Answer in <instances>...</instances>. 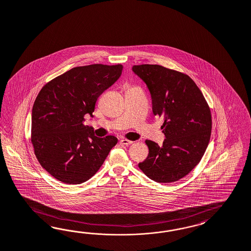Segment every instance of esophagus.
Wrapping results in <instances>:
<instances>
[{
    "instance_id": "34e87169",
    "label": "esophagus",
    "mask_w": 251,
    "mask_h": 251,
    "mask_svg": "<svg viewBox=\"0 0 251 251\" xmlns=\"http://www.w3.org/2000/svg\"><path fill=\"white\" fill-rule=\"evenodd\" d=\"M121 143H122V145H130V144H132L133 142L132 141H129V140H127V139H122L121 140Z\"/></svg>"
}]
</instances>
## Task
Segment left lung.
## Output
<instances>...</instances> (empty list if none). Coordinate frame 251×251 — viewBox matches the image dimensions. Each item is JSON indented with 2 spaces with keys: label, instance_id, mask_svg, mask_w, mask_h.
<instances>
[{
  "label": "left lung",
  "instance_id": "obj_1",
  "mask_svg": "<svg viewBox=\"0 0 251 251\" xmlns=\"http://www.w3.org/2000/svg\"><path fill=\"white\" fill-rule=\"evenodd\" d=\"M152 98V113L164 117L162 146L149 148L140 169L153 181L175 182L188 175L203 156L212 131V115L202 93L190 76L157 64L132 67Z\"/></svg>",
  "mask_w": 251,
  "mask_h": 251
}]
</instances>
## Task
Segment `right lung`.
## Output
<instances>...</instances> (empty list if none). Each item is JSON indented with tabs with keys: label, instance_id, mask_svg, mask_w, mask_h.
<instances>
[{
	"label": "right lung",
	"instance_id": "add662e5",
	"mask_svg": "<svg viewBox=\"0 0 251 251\" xmlns=\"http://www.w3.org/2000/svg\"><path fill=\"white\" fill-rule=\"evenodd\" d=\"M122 64L75 67L46 84L32 109L31 142L41 167L56 179L81 184L91 178L118 143L95 136L84 125L99 96L122 75Z\"/></svg>",
	"mask_w": 251,
	"mask_h": 251
}]
</instances>
